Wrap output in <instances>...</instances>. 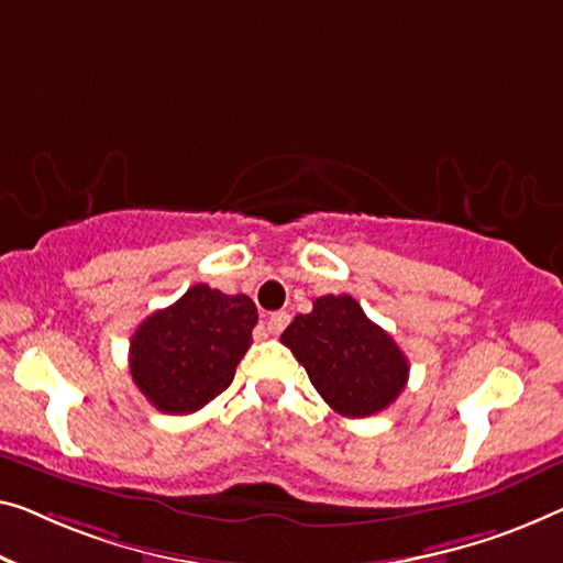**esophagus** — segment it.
<instances>
[{"mask_svg":"<svg viewBox=\"0 0 563 563\" xmlns=\"http://www.w3.org/2000/svg\"><path fill=\"white\" fill-rule=\"evenodd\" d=\"M290 323V316L285 313V310H278V313H273L271 318H267V331H271L273 335H278L285 331V325Z\"/></svg>","mask_w":563,"mask_h":563,"instance_id":"1","label":"esophagus"}]
</instances>
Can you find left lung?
<instances>
[{
    "label": "left lung",
    "instance_id": "obj_1",
    "mask_svg": "<svg viewBox=\"0 0 563 563\" xmlns=\"http://www.w3.org/2000/svg\"><path fill=\"white\" fill-rule=\"evenodd\" d=\"M280 341L303 364L325 405L343 417L379 415L409 379L397 341L368 321L351 296L316 298L313 310L296 316Z\"/></svg>",
    "mask_w": 563,
    "mask_h": 563
}]
</instances>
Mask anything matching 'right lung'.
Returning <instances> with one entry per match:
<instances>
[{
    "mask_svg": "<svg viewBox=\"0 0 563 563\" xmlns=\"http://www.w3.org/2000/svg\"><path fill=\"white\" fill-rule=\"evenodd\" d=\"M255 323L257 308L247 296L191 285L131 335L133 384L158 412H197L232 384Z\"/></svg>",
    "mask_w": 563,
    "mask_h": 563,
    "instance_id": "obj_1",
    "label": "right lung"
}]
</instances>
